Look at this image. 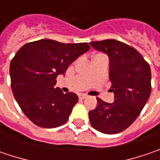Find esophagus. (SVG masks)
I'll return each mask as SVG.
<instances>
[{
    "label": "esophagus",
    "instance_id": "1",
    "mask_svg": "<svg viewBox=\"0 0 160 160\" xmlns=\"http://www.w3.org/2000/svg\"><path fill=\"white\" fill-rule=\"evenodd\" d=\"M78 97H79V99H80V100H83V99L87 98V95H86V94H84V93H81V94H79V95H78Z\"/></svg>",
    "mask_w": 160,
    "mask_h": 160
}]
</instances>
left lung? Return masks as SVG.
I'll return each mask as SVG.
<instances>
[{
  "instance_id": "obj_1",
  "label": "left lung",
  "mask_w": 160,
  "mask_h": 160,
  "mask_svg": "<svg viewBox=\"0 0 160 160\" xmlns=\"http://www.w3.org/2000/svg\"><path fill=\"white\" fill-rule=\"evenodd\" d=\"M90 43L109 58V80L115 95L112 103L97 98L98 106L89 111L90 123L99 132L118 133L134 122L151 95V68L138 51L120 41Z\"/></svg>"
}]
</instances>
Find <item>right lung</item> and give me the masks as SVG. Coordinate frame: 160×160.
<instances>
[{"instance_id": "obj_1", "label": "right lung", "mask_w": 160, "mask_h": 160, "mask_svg": "<svg viewBox=\"0 0 160 160\" xmlns=\"http://www.w3.org/2000/svg\"><path fill=\"white\" fill-rule=\"evenodd\" d=\"M90 48L87 42L42 39L26 43L17 52L9 66L11 90L22 111L34 125L55 128L68 121L78 96L54 88L56 78Z\"/></svg>"}]
</instances>
